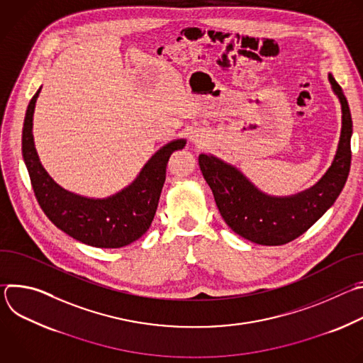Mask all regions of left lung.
<instances>
[{
    "mask_svg": "<svg viewBox=\"0 0 363 363\" xmlns=\"http://www.w3.org/2000/svg\"><path fill=\"white\" fill-rule=\"evenodd\" d=\"M329 80L342 105V133L332 167L313 188L287 198L269 196L234 167L211 155H199V168L221 217L242 238L262 245L287 244L312 227L342 192L352 161V116L342 87L332 74Z\"/></svg>",
    "mask_w": 363,
    "mask_h": 363,
    "instance_id": "8db88e82",
    "label": "left lung"
}]
</instances>
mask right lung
Listing matches in <instances>:
<instances>
[{"label":"right lung","instance_id":"1","mask_svg":"<svg viewBox=\"0 0 363 363\" xmlns=\"http://www.w3.org/2000/svg\"><path fill=\"white\" fill-rule=\"evenodd\" d=\"M41 89V87H40ZM40 89L33 96L23 126V158L34 195L44 214L74 240L99 248H121L140 238L158 208L171 155L185 146L174 140L160 149L132 185L106 199H91L59 186L40 164L33 140V113Z\"/></svg>","mask_w":363,"mask_h":363}]
</instances>
